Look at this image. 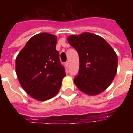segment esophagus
<instances>
[{
	"mask_svg": "<svg viewBox=\"0 0 133 133\" xmlns=\"http://www.w3.org/2000/svg\"><path fill=\"white\" fill-rule=\"evenodd\" d=\"M65 66L67 67V68H69V65H70V63L69 61H67V62H65Z\"/></svg>",
	"mask_w": 133,
	"mask_h": 133,
	"instance_id": "obj_1",
	"label": "esophagus"
}]
</instances>
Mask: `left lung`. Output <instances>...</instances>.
Segmentation results:
<instances>
[{
	"label": "left lung",
	"mask_w": 133,
	"mask_h": 133,
	"mask_svg": "<svg viewBox=\"0 0 133 133\" xmlns=\"http://www.w3.org/2000/svg\"><path fill=\"white\" fill-rule=\"evenodd\" d=\"M68 41L78 55L80 66L74 83L85 94L98 95L111 84L116 75L117 57L102 37L90 33L70 35Z\"/></svg>",
	"instance_id": "obj_1"
}]
</instances>
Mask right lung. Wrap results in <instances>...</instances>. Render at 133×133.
I'll use <instances>...</instances> for the list:
<instances>
[{
	"label": "right lung",
	"instance_id": "add662e5",
	"mask_svg": "<svg viewBox=\"0 0 133 133\" xmlns=\"http://www.w3.org/2000/svg\"><path fill=\"white\" fill-rule=\"evenodd\" d=\"M57 37L43 33L34 35L21 50L16 60V74L28 95L45 101L59 92L65 70L55 49Z\"/></svg>",
	"mask_w": 133,
	"mask_h": 133
}]
</instances>
